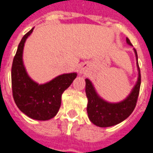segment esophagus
Listing matches in <instances>:
<instances>
[{
	"label": "esophagus",
	"instance_id": "1",
	"mask_svg": "<svg viewBox=\"0 0 153 153\" xmlns=\"http://www.w3.org/2000/svg\"><path fill=\"white\" fill-rule=\"evenodd\" d=\"M88 73V68H87V66L83 65H82L80 68V74L81 75H87Z\"/></svg>",
	"mask_w": 153,
	"mask_h": 153
}]
</instances>
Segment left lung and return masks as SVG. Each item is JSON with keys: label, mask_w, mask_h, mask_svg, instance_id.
<instances>
[{"label": "left lung", "mask_w": 153, "mask_h": 153, "mask_svg": "<svg viewBox=\"0 0 153 153\" xmlns=\"http://www.w3.org/2000/svg\"><path fill=\"white\" fill-rule=\"evenodd\" d=\"M126 42L131 46L132 45L128 38H126ZM133 50L136 57V65L139 71L138 80L129 95L122 102L111 103L104 100L98 95L91 81L88 78L85 79L88 115L89 120L95 126L102 128L115 126L127 119L133 111L136 105L141 85V74L138 63L137 52L135 48Z\"/></svg>", "instance_id": "8db88e82"}]
</instances>
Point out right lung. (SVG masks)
<instances>
[{
	"label": "right lung",
	"instance_id": "1",
	"mask_svg": "<svg viewBox=\"0 0 153 153\" xmlns=\"http://www.w3.org/2000/svg\"><path fill=\"white\" fill-rule=\"evenodd\" d=\"M34 27L21 39L11 68V83L14 102L24 114L35 120L54 118L62 103V93L71 85L77 73L58 75L50 82L39 85L27 75L23 62V50Z\"/></svg>",
	"mask_w": 153,
	"mask_h": 153
}]
</instances>
